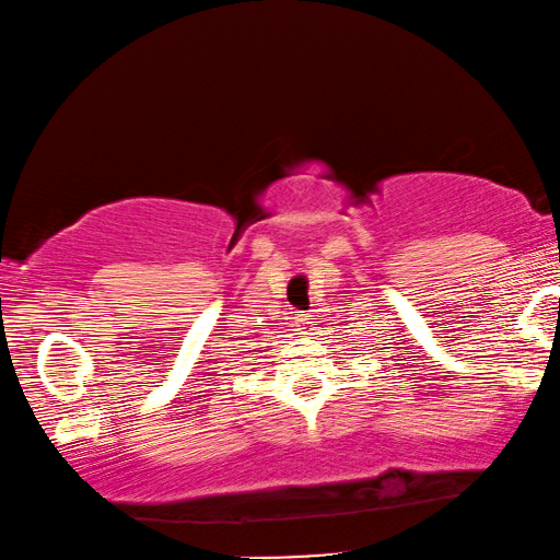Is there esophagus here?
<instances>
[{"label": "esophagus", "mask_w": 560, "mask_h": 560, "mask_svg": "<svg viewBox=\"0 0 560 560\" xmlns=\"http://www.w3.org/2000/svg\"><path fill=\"white\" fill-rule=\"evenodd\" d=\"M294 320H296V323H300V325H302V328H310V323H313V315H304V313H300V315H296V317H294Z\"/></svg>", "instance_id": "obj_1"}]
</instances>
